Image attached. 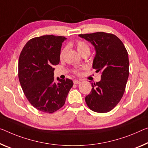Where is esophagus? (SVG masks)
<instances>
[{
	"label": "esophagus",
	"instance_id": "34e87169",
	"mask_svg": "<svg viewBox=\"0 0 148 148\" xmlns=\"http://www.w3.org/2000/svg\"><path fill=\"white\" fill-rule=\"evenodd\" d=\"M73 83H74V84H77H77L80 83L81 82H80V81H78V80H74Z\"/></svg>",
	"mask_w": 148,
	"mask_h": 148
}]
</instances>
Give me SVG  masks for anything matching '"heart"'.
<instances>
[{"label":"heart","instance_id":"obj_1","mask_svg":"<svg viewBox=\"0 0 148 148\" xmlns=\"http://www.w3.org/2000/svg\"><path fill=\"white\" fill-rule=\"evenodd\" d=\"M77 49L78 51L81 54H84L85 53H90V47L89 45H88L87 42H85V41L83 40H77L75 43ZM65 51V47H63V48L61 49L60 53V58H63V55H64ZM81 69L79 68H76V69H74L73 70V72L74 74L75 75H79L81 72Z\"/></svg>","mask_w":148,"mask_h":148}]
</instances>
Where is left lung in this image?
<instances>
[{
	"instance_id": "1",
	"label": "left lung",
	"mask_w": 148,
	"mask_h": 148,
	"mask_svg": "<svg viewBox=\"0 0 148 148\" xmlns=\"http://www.w3.org/2000/svg\"><path fill=\"white\" fill-rule=\"evenodd\" d=\"M94 45L96 56L92 67L101 72V80L92 83L85 97L88 107L94 112H108L119 103L129 76L128 54L121 40L112 34L99 32L79 34Z\"/></svg>"
}]
</instances>
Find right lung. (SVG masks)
Wrapping results in <instances>:
<instances>
[{
	"label": "right lung",
	"instance_id": "obj_1",
	"mask_svg": "<svg viewBox=\"0 0 148 148\" xmlns=\"http://www.w3.org/2000/svg\"><path fill=\"white\" fill-rule=\"evenodd\" d=\"M64 36L45 35L29 40L20 53L18 78L29 103L37 110L53 113L64 105L73 85L71 79L54 82L53 65L60 63Z\"/></svg>",
	"mask_w": 148,
	"mask_h": 148
}]
</instances>
